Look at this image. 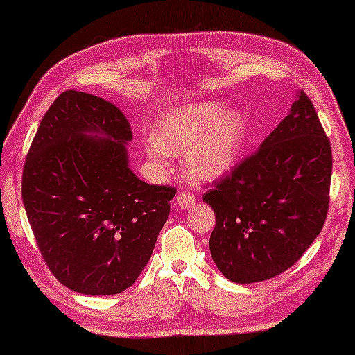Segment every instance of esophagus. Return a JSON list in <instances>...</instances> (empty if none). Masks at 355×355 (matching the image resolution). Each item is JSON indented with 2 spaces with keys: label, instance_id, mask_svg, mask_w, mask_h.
Returning <instances> with one entry per match:
<instances>
[{
  "label": "esophagus",
  "instance_id": "1",
  "mask_svg": "<svg viewBox=\"0 0 355 355\" xmlns=\"http://www.w3.org/2000/svg\"><path fill=\"white\" fill-rule=\"evenodd\" d=\"M195 202H197V197H195L193 193H191V192L178 193V197H177V206L178 207L191 209L192 206H195Z\"/></svg>",
  "mask_w": 355,
  "mask_h": 355
}]
</instances>
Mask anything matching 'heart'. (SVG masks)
Instances as JSON below:
<instances>
[{
	"label": "heart",
	"instance_id": "heart-1",
	"mask_svg": "<svg viewBox=\"0 0 355 355\" xmlns=\"http://www.w3.org/2000/svg\"><path fill=\"white\" fill-rule=\"evenodd\" d=\"M245 137L247 125L239 111H224L221 102L206 101L184 105L163 116L154 140L146 143L143 153L157 168H164L166 154H184L186 177L205 183L235 168Z\"/></svg>",
	"mask_w": 355,
	"mask_h": 355
}]
</instances>
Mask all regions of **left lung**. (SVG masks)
I'll use <instances>...</instances> for the list:
<instances>
[{"instance_id": "left-lung-1", "label": "left lung", "mask_w": 355, "mask_h": 355, "mask_svg": "<svg viewBox=\"0 0 355 355\" xmlns=\"http://www.w3.org/2000/svg\"><path fill=\"white\" fill-rule=\"evenodd\" d=\"M331 171L329 140L299 89L259 149L202 195L216 218L209 248L218 270L253 284L297 262L325 224Z\"/></svg>"}]
</instances>
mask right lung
Returning <instances> with one entry per match:
<instances>
[{
	"label": "right lung",
	"instance_id": "add662e5",
	"mask_svg": "<svg viewBox=\"0 0 355 355\" xmlns=\"http://www.w3.org/2000/svg\"><path fill=\"white\" fill-rule=\"evenodd\" d=\"M130 122L101 97L69 89L41 120L22 172V202L37 247L67 288L125 291L146 266L173 187L130 168Z\"/></svg>",
	"mask_w": 355,
	"mask_h": 355
}]
</instances>
